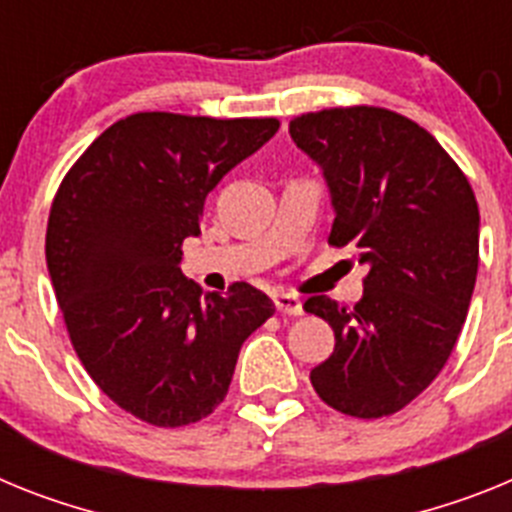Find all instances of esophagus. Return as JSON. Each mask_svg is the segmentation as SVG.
<instances>
[{"mask_svg": "<svg viewBox=\"0 0 512 512\" xmlns=\"http://www.w3.org/2000/svg\"><path fill=\"white\" fill-rule=\"evenodd\" d=\"M275 309L281 311V314H293V317H299L304 314V304H301L299 296H293V293H275Z\"/></svg>", "mask_w": 512, "mask_h": 512, "instance_id": "1", "label": "esophagus"}]
</instances>
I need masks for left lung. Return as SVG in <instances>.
<instances>
[{
	"mask_svg": "<svg viewBox=\"0 0 512 512\" xmlns=\"http://www.w3.org/2000/svg\"><path fill=\"white\" fill-rule=\"evenodd\" d=\"M288 131L330 185V244L368 265L355 306L304 301L335 332L311 386L342 415H394L433 384L461 335L479 265L477 198L451 154L394 110L324 108Z\"/></svg>",
	"mask_w": 512,
	"mask_h": 512,
	"instance_id": "8db88e82",
	"label": "left lung"
}]
</instances>
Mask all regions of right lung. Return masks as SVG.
Instances as JSON below:
<instances>
[{
  "label": "right lung",
  "instance_id": "obj_1",
  "mask_svg": "<svg viewBox=\"0 0 512 512\" xmlns=\"http://www.w3.org/2000/svg\"><path fill=\"white\" fill-rule=\"evenodd\" d=\"M278 118L133 113L97 136L53 195L46 262L84 371L128 415L182 428L229 391L242 342L275 304L250 283L226 296L180 273L203 203Z\"/></svg>",
  "mask_w": 512,
  "mask_h": 512
}]
</instances>
